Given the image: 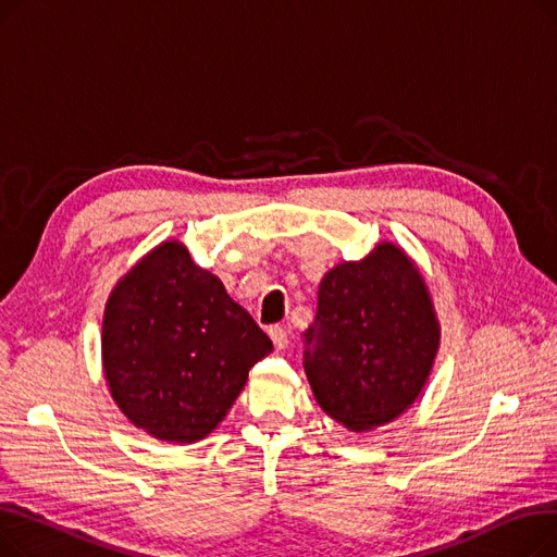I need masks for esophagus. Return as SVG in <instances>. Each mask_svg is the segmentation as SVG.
Masks as SVG:
<instances>
[{
  "mask_svg": "<svg viewBox=\"0 0 557 557\" xmlns=\"http://www.w3.org/2000/svg\"><path fill=\"white\" fill-rule=\"evenodd\" d=\"M269 336H271V341L275 343L277 349H284L288 345V332L284 327H280V325H271L269 327Z\"/></svg>",
  "mask_w": 557,
  "mask_h": 557,
  "instance_id": "34e87169",
  "label": "esophagus"
}]
</instances>
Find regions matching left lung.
I'll use <instances>...</instances> for the list:
<instances>
[{
  "mask_svg": "<svg viewBox=\"0 0 557 557\" xmlns=\"http://www.w3.org/2000/svg\"><path fill=\"white\" fill-rule=\"evenodd\" d=\"M437 349L424 280L397 246L345 261L318 286L302 332L309 384L323 411L352 431L395 420L416 401Z\"/></svg>",
  "mask_w": 557,
  "mask_h": 557,
  "instance_id": "obj_1",
  "label": "left lung"
}]
</instances>
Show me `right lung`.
Returning <instances> with one entry per match:
<instances>
[{"label":"right lung","instance_id":"obj_1","mask_svg":"<svg viewBox=\"0 0 557 557\" xmlns=\"http://www.w3.org/2000/svg\"><path fill=\"white\" fill-rule=\"evenodd\" d=\"M103 366L128 420L169 443L208 435L273 343L223 282L169 242L116 284L103 315Z\"/></svg>","mask_w":557,"mask_h":557}]
</instances>
